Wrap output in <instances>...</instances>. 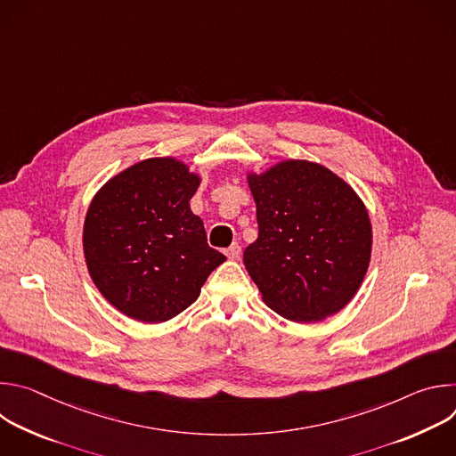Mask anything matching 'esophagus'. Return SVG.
<instances>
[{
	"label": "esophagus",
	"instance_id": "obj_1",
	"mask_svg": "<svg viewBox=\"0 0 456 456\" xmlns=\"http://www.w3.org/2000/svg\"><path fill=\"white\" fill-rule=\"evenodd\" d=\"M225 256H227L229 259H240V256H241V247H240L238 243H232L229 248H225Z\"/></svg>",
	"mask_w": 456,
	"mask_h": 456
}]
</instances>
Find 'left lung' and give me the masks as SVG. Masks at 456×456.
<instances>
[{
    "label": "left lung",
    "mask_w": 456,
    "mask_h": 456,
    "mask_svg": "<svg viewBox=\"0 0 456 456\" xmlns=\"http://www.w3.org/2000/svg\"><path fill=\"white\" fill-rule=\"evenodd\" d=\"M247 178L257 238L243 264L267 306L296 322L339 312L359 290L371 254L370 218L355 191L306 160Z\"/></svg>",
    "instance_id": "obj_1"
}]
</instances>
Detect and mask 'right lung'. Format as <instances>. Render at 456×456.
Returning <instances> with one entry per match:
<instances>
[{"label": "right lung", "mask_w": 456, "mask_h": 456, "mask_svg": "<svg viewBox=\"0 0 456 456\" xmlns=\"http://www.w3.org/2000/svg\"><path fill=\"white\" fill-rule=\"evenodd\" d=\"M200 178L175 159L124 169L95 194L83 245L90 276L122 314L162 322L197 301L225 256L208 245L189 200Z\"/></svg>", "instance_id": "right-lung-1"}]
</instances>
